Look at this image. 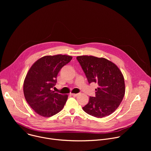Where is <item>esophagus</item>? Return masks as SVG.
<instances>
[{"label": "esophagus", "instance_id": "1", "mask_svg": "<svg viewBox=\"0 0 151 151\" xmlns=\"http://www.w3.org/2000/svg\"><path fill=\"white\" fill-rule=\"evenodd\" d=\"M71 95H72V96H77L78 95V94H75V93H72V94H71Z\"/></svg>", "mask_w": 151, "mask_h": 151}]
</instances>
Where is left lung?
Instances as JSON below:
<instances>
[{
    "instance_id": "1",
    "label": "left lung",
    "mask_w": 151,
    "mask_h": 151,
    "mask_svg": "<svg viewBox=\"0 0 151 151\" xmlns=\"http://www.w3.org/2000/svg\"><path fill=\"white\" fill-rule=\"evenodd\" d=\"M76 58L89 83L94 82L99 85L96 96L90 97L83 110L100 118L110 115L118 108L125 94L122 72L115 64L104 58L81 55Z\"/></svg>"
}]
</instances>
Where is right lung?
I'll return each instance as SVG.
<instances>
[{
  "label": "right lung",
  "mask_w": 151,
  "mask_h": 151,
  "mask_svg": "<svg viewBox=\"0 0 151 151\" xmlns=\"http://www.w3.org/2000/svg\"><path fill=\"white\" fill-rule=\"evenodd\" d=\"M72 57L58 54L47 55L37 60L25 78L23 91L25 99L39 115L51 117L61 111L68 98L52 90L57 83L61 69L69 63Z\"/></svg>",
  "instance_id": "add662e5"
}]
</instances>
